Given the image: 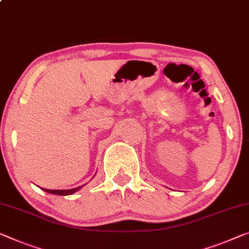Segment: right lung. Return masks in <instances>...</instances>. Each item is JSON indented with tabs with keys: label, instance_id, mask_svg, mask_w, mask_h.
<instances>
[{
	"label": "right lung",
	"instance_id": "right-lung-1",
	"mask_svg": "<svg viewBox=\"0 0 249 249\" xmlns=\"http://www.w3.org/2000/svg\"><path fill=\"white\" fill-rule=\"evenodd\" d=\"M85 186V185H83ZM83 186H79V187H76V188H72V189H61V190H52V189H45V188H41L42 190H44V191H47V193H49V194H52V195H60V196H69V195H72V194H74V193H76V191L78 190H80L82 188Z\"/></svg>",
	"mask_w": 249,
	"mask_h": 249
}]
</instances>
